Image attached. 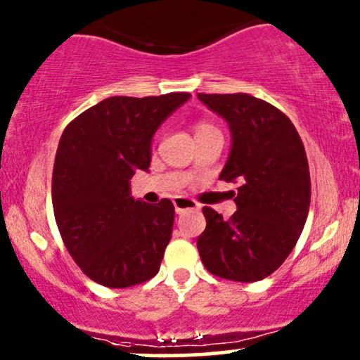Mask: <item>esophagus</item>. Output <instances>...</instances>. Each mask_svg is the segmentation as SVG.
I'll use <instances>...</instances> for the list:
<instances>
[{
	"instance_id": "1",
	"label": "esophagus",
	"mask_w": 360,
	"mask_h": 360,
	"mask_svg": "<svg viewBox=\"0 0 360 360\" xmlns=\"http://www.w3.org/2000/svg\"><path fill=\"white\" fill-rule=\"evenodd\" d=\"M172 203L176 213H183L186 210H198L200 208V203H196V201L191 198H186V196H176V198L172 200Z\"/></svg>"
}]
</instances>
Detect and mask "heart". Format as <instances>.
I'll return each instance as SVG.
<instances>
[{
    "mask_svg": "<svg viewBox=\"0 0 360 360\" xmlns=\"http://www.w3.org/2000/svg\"><path fill=\"white\" fill-rule=\"evenodd\" d=\"M213 126L207 124V122H200V124H196L195 128V133H201V131H207V129H212Z\"/></svg>",
    "mask_w": 360,
    "mask_h": 360,
    "instance_id": "heart-1",
    "label": "heart"
}]
</instances>
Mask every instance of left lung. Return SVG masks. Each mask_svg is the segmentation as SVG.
<instances>
[{"instance_id": "left-lung-1", "label": "left lung", "mask_w": 360, "mask_h": 360, "mask_svg": "<svg viewBox=\"0 0 360 360\" xmlns=\"http://www.w3.org/2000/svg\"><path fill=\"white\" fill-rule=\"evenodd\" d=\"M227 122L231 152L220 179L238 184L229 220L205 207L200 258L208 271L234 282H258L294 250L311 201L306 150L289 117L248 94H198Z\"/></svg>"}]
</instances>
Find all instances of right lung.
<instances>
[{
	"label": "right lung",
	"instance_id": "1",
	"mask_svg": "<svg viewBox=\"0 0 360 360\" xmlns=\"http://www.w3.org/2000/svg\"><path fill=\"white\" fill-rule=\"evenodd\" d=\"M191 94L109 97L75 117L59 138L54 217L66 250L94 282L124 289L159 274L172 236L174 205L131 196L152 162L157 129Z\"/></svg>",
	"mask_w": 360,
	"mask_h": 360
}]
</instances>
